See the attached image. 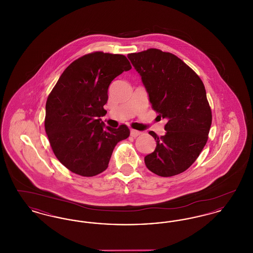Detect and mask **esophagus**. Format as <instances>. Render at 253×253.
Wrapping results in <instances>:
<instances>
[{
    "instance_id": "1",
    "label": "esophagus",
    "mask_w": 253,
    "mask_h": 253,
    "mask_svg": "<svg viewBox=\"0 0 253 253\" xmlns=\"http://www.w3.org/2000/svg\"><path fill=\"white\" fill-rule=\"evenodd\" d=\"M140 133H141V132L136 131V130H131V132H130V134H131V136H132V137H136V136H138Z\"/></svg>"
}]
</instances>
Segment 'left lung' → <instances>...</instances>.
Listing matches in <instances>:
<instances>
[{
	"label": "left lung",
	"mask_w": 253,
	"mask_h": 253,
	"mask_svg": "<svg viewBox=\"0 0 253 253\" xmlns=\"http://www.w3.org/2000/svg\"><path fill=\"white\" fill-rule=\"evenodd\" d=\"M127 57L141 77L152 107L167 120L165 135L149 132L157 147L144 157L146 167L163 177L179 174L192 166L208 140L211 111L204 84L192 68L168 52L151 48Z\"/></svg>",
	"instance_id": "1"
}]
</instances>
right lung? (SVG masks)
Wrapping results in <instances>:
<instances>
[{
	"mask_svg": "<svg viewBox=\"0 0 253 253\" xmlns=\"http://www.w3.org/2000/svg\"><path fill=\"white\" fill-rule=\"evenodd\" d=\"M132 68L123 55L94 52L73 61L51 91L44 127L60 163L72 172L95 176L108 168L113 151L126 139V125L105 126L100 117L108 100L109 85Z\"/></svg>",
	"mask_w": 253,
	"mask_h": 253,
	"instance_id": "obj_1",
	"label": "right lung"
}]
</instances>
